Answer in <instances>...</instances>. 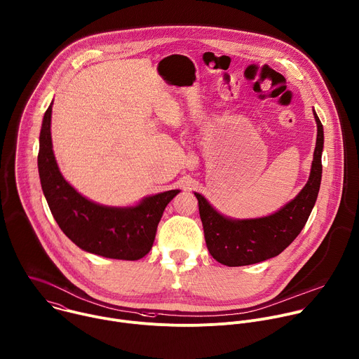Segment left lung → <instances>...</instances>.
I'll use <instances>...</instances> for the list:
<instances>
[{"instance_id": "obj_1", "label": "left lung", "mask_w": 359, "mask_h": 359, "mask_svg": "<svg viewBox=\"0 0 359 359\" xmlns=\"http://www.w3.org/2000/svg\"><path fill=\"white\" fill-rule=\"evenodd\" d=\"M317 141L309 182L294 200L278 212L255 219H229L218 214L207 200H198L205 244L211 257L226 266H245L266 261L286 250L306 225L317 200L321 183V152L324 145L323 124L316 111Z\"/></svg>"}]
</instances>
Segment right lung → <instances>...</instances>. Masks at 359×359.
<instances>
[{
  "instance_id": "right-lung-1",
  "label": "right lung",
  "mask_w": 359,
  "mask_h": 359,
  "mask_svg": "<svg viewBox=\"0 0 359 359\" xmlns=\"http://www.w3.org/2000/svg\"><path fill=\"white\" fill-rule=\"evenodd\" d=\"M52 105L45 112L38 169L43 194L60 229L81 250L112 259L137 261L152 248L168 203L179 193L169 190L147 197L131 208L104 207L79 194L59 172L50 138Z\"/></svg>"
}]
</instances>
